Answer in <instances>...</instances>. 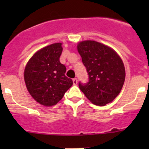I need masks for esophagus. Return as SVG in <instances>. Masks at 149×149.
Returning <instances> with one entry per match:
<instances>
[{
	"label": "esophagus",
	"mask_w": 149,
	"mask_h": 149,
	"mask_svg": "<svg viewBox=\"0 0 149 149\" xmlns=\"http://www.w3.org/2000/svg\"><path fill=\"white\" fill-rule=\"evenodd\" d=\"M72 81H73L74 85H77V78H74Z\"/></svg>",
	"instance_id": "esophagus-1"
}]
</instances>
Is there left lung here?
Here are the masks:
<instances>
[{"mask_svg":"<svg viewBox=\"0 0 149 149\" xmlns=\"http://www.w3.org/2000/svg\"><path fill=\"white\" fill-rule=\"evenodd\" d=\"M77 51L89 75L79 88L95 105L104 106L119 94L125 79V69L120 56L108 46L86 40L79 42Z\"/></svg>","mask_w":149,"mask_h":149,"instance_id":"left-lung-1","label":"left lung"}]
</instances>
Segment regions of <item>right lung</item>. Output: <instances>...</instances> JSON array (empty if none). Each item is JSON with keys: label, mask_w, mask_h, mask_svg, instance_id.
<instances>
[{"label": "right lung", "mask_w": 149, "mask_h": 149, "mask_svg": "<svg viewBox=\"0 0 149 149\" xmlns=\"http://www.w3.org/2000/svg\"><path fill=\"white\" fill-rule=\"evenodd\" d=\"M62 43L38 51L26 65L24 77L29 93L40 104H56L73 84L65 75L66 68L60 62Z\"/></svg>", "instance_id": "right-lung-1"}]
</instances>
